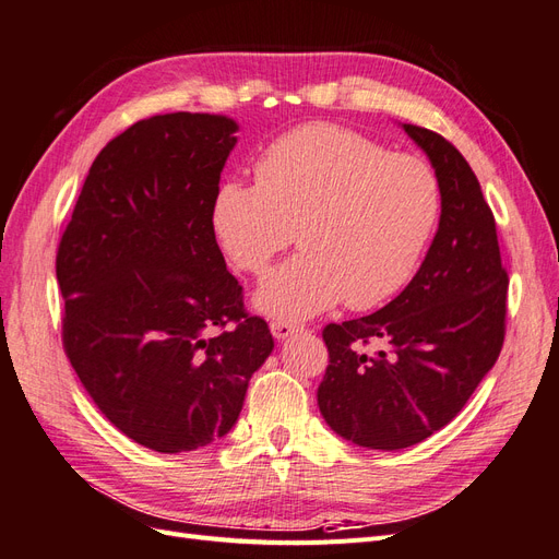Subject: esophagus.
<instances>
[{
    "label": "esophagus",
    "mask_w": 559,
    "mask_h": 559,
    "mask_svg": "<svg viewBox=\"0 0 559 559\" xmlns=\"http://www.w3.org/2000/svg\"><path fill=\"white\" fill-rule=\"evenodd\" d=\"M269 328H271V333H274L276 340H285V337H290V335L302 331V328L295 325V323H288V321H271Z\"/></svg>",
    "instance_id": "esophagus-1"
}]
</instances>
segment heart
Returning <instances> with one entry per match:
<instances>
[{"label": "heart", "mask_w": 559, "mask_h": 559, "mask_svg": "<svg viewBox=\"0 0 559 559\" xmlns=\"http://www.w3.org/2000/svg\"><path fill=\"white\" fill-rule=\"evenodd\" d=\"M439 217L432 165L337 124H305L271 141L254 183L224 181L212 200L214 236L250 276H264L297 238L302 252L254 299L281 319L313 317L342 297L354 311L384 305L416 276Z\"/></svg>", "instance_id": "obj_1"}]
</instances>
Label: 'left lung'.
<instances>
[{
  "mask_svg": "<svg viewBox=\"0 0 559 559\" xmlns=\"http://www.w3.org/2000/svg\"><path fill=\"white\" fill-rule=\"evenodd\" d=\"M404 130L441 183L437 236L388 307L323 328L328 368L317 394L331 429L380 451L413 447L461 413L503 349L508 311L496 219L475 171L441 134Z\"/></svg>",
  "mask_w": 559,
  "mask_h": 559,
  "instance_id": "left-lung-1",
  "label": "left lung"
}]
</instances>
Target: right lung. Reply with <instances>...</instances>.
Instances as JSON below:
<instances>
[{"instance_id": "right-lung-1", "label": "right lung", "mask_w": 559, "mask_h": 559, "mask_svg": "<svg viewBox=\"0 0 559 559\" xmlns=\"http://www.w3.org/2000/svg\"><path fill=\"white\" fill-rule=\"evenodd\" d=\"M236 130L207 112L132 124L96 155L56 252L63 349L82 388L157 453L224 437L274 349L212 228Z\"/></svg>"}]
</instances>
